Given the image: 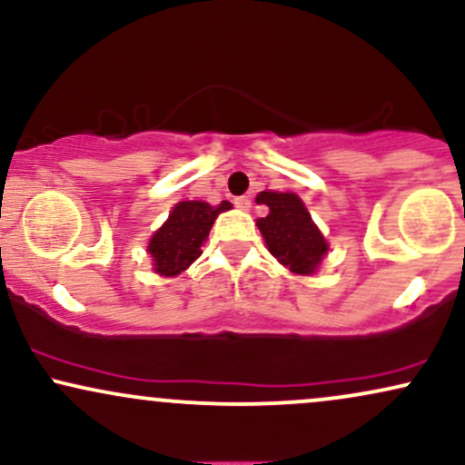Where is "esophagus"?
I'll use <instances>...</instances> for the list:
<instances>
[{"label": "esophagus", "mask_w": 465, "mask_h": 465, "mask_svg": "<svg viewBox=\"0 0 465 465\" xmlns=\"http://www.w3.org/2000/svg\"><path fill=\"white\" fill-rule=\"evenodd\" d=\"M233 205H236L238 210L247 212L251 207V199H249V196H238V199H233Z\"/></svg>", "instance_id": "esophagus-1"}]
</instances>
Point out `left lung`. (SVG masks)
<instances>
[{"label": "left lung", "instance_id": "left-lung-1", "mask_svg": "<svg viewBox=\"0 0 465 465\" xmlns=\"http://www.w3.org/2000/svg\"><path fill=\"white\" fill-rule=\"evenodd\" d=\"M255 201L269 207V214L258 218V229L271 255L292 273L312 275L328 255V242L303 201L292 192H260Z\"/></svg>", "mask_w": 465, "mask_h": 465}]
</instances>
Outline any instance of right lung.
Masks as SVG:
<instances>
[{"mask_svg":"<svg viewBox=\"0 0 465 465\" xmlns=\"http://www.w3.org/2000/svg\"><path fill=\"white\" fill-rule=\"evenodd\" d=\"M232 210V203L223 201L212 207L203 201H181L173 207L168 221L153 233L148 253L154 273L174 277L185 271L203 253L201 244L210 236V229L221 212Z\"/></svg>","mask_w":465,"mask_h":465,"instance_id":"add662e5","label":"right lung"}]
</instances>
